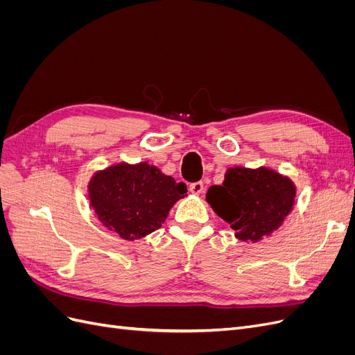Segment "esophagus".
<instances>
[{
	"label": "esophagus",
	"mask_w": 355,
	"mask_h": 355,
	"mask_svg": "<svg viewBox=\"0 0 355 355\" xmlns=\"http://www.w3.org/2000/svg\"><path fill=\"white\" fill-rule=\"evenodd\" d=\"M189 191L192 192V194H201V192L204 191V184L201 180H198V182H194V184H191L189 185Z\"/></svg>",
	"instance_id": "obj_1"
}]
</instances>
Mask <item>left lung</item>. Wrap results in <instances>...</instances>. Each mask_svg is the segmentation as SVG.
Listing matches in <instances>:
<instances>
[{
    "label": "left lung",
    "mask_w": 355,
    "mask_h": 355,
    "mask_svg": "<svg viewBox=\"0 0 355 355\" xmlns=\"http://www.w3.org/2000/svg\"><path fill=\"white\" fill-rule=\"evenodd\" d=\"M296 191L287 178L268 168H230L223 185L210 187L207 201L243 241H257L280 227Z\"/></svg>",
    "instance_id": "obj_1"
}]
</instances>
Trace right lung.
<instances>
[{
  "label": "right lung",
  "instance_id": "1",
  "mask_svg": "<svg viewBox=\"0 0 355 355\" xmlns=\"http://www.w3.org/2000/svg\"><path fill=\"white\" fill-rule=\"evenodd\" d=\"M90 202L106 228L124 240L157 231L187 185L164 176L146 163L118 164L96 175L89 187Z\"/></svg>",
  "mask_w": 355,
  "mask_h": 355
}]
</instances>
